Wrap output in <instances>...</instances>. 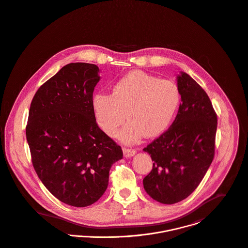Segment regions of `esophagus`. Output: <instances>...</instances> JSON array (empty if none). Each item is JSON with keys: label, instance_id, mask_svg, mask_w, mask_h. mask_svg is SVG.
Returning a JSON list of instances; mask_svg holds the SVG:
<instances>
[{"label": "esophagus", "instance_id": "34e87169", "mask_svg": "<svg viewBox=\"0 0 248 248\" xmlns=\"http://www.w3.org/2000/svg\"><path fill=\"white\" fill-rule=\"evenodd\" d=\"M123 152H124V156L125 158H129V157H132V156L136 153V150H135V149L124 148V149H123Z\"/></svg>", "mask_w": 248, "mask_h": 248}]
</instances>
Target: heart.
<instances>
[{"label": "heart", "instance_id": "1", "mask_svg": "<svg viewBox=\"0 0 248 248\" xmlns=\"http://www.w3.org/2000/svg\"><path fill=\"white\" fill-rule=\"evenodd\" d=\"M181 101L177 84L142 71H132L119 79L111 95L97 93L92 99L99 127L115 136L125 121L129 122L119 133L120 140L134 144L144 136L155 137L171 124Z\"/></svg>", "mask_w": 248, "mask_h": 248}]
</instances>
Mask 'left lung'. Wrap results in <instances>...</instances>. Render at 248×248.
<instances>
[{"label": "left lung", "instance_id": "1", "mask_svg": "<svg viewBox=\"0 0 248 248\" xmlns=\"http://www.w3.org/2000/svg\"><path fill=\"white\" fill-rule=\"evenodd\" d=\"M181 103L170 128L144 151L152 170L143 184L149 197L163 204L188 198L206 174L215 155L217 114L206 92L188 74L180 72Z\"/></svg>", "mask_w": 248, "mask_h": 248}]
</instances>
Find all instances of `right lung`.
Listing matches in <instances>:
<instances>
[{
  "label": "right lung",
  "instance_id": "obj_1",
  "mask_svg": "<svg viewBox=\"0 0 248 248\" xmlns=\"http://www.w3.org/2000/svg\"><path fill=\"white\" fill-rule=\"evenodd\" d=\"M99 67L70 63L35 93L26 135L33 168L60 201L86 207L104 194L123 150L98 125L92 105Z\"/></svg>",
  "mask_w": 248,
  "mask_h": 248
}]
</instances>
